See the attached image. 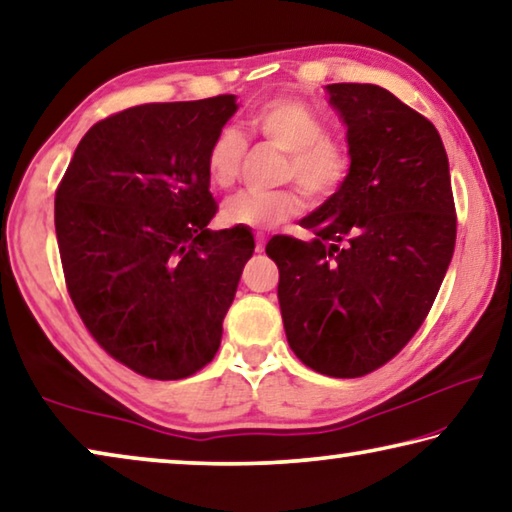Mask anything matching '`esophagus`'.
Segmentation results:
<instances>
[{
  "label": "esophagus",
  "mask_w": 512,
  "mask_h": 512,
  "mask_svg": "<svg viewBox=\"0 0 512 512\" xmlns=\"http://www.w3.org/2000/svg\"><path fill=\"white\" fill-rule=\"evenodd\" d=\"M264 248H266V241H264V237H257L255 250H257V253H264Z\"/></svg>",
  "instance_id": "34e87169"
}]
</instances>
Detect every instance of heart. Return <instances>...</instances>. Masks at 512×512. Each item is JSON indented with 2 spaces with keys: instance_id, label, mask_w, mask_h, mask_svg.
I'll list each match as a JSON object with an SVG mask.
<instances>
[{
  "instance_id": "heart-1",
  "label": "heart",
  "mask_w": 512,
  "mask_h": 512,
  "mask_svg": "<svg viewBox=\"0 0 512 512\" xmlns=\"http://www.w3.org/2000/svg\"><path fill=\"white\" fill-rule=\"evenodd\" d=\"M250 134L262 136L275 148L287 152L282 180H294L312 200L335 193L348 173V154L339 141L326 134V123L314 109L294 97L259 104L246 118ZM246 141L234 127H223L207 150V177L218 189L237 182ZM303 209V196L296 189L269 193L243 191L223 205V221L248 230H271L289 221Z\"/></svg>"
}]
</instances>
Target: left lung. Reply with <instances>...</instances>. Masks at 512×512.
Returning <instances> with one entry per match:
<instances>
[{
  "mask_svg": "<svg viewBox=\"0 0 512 512\" xmlns=\"http://www.w3.org/2000/svg\"><path fill=\"white\" fill-rule=\"evenodd\" d=\"M348 175L300 225L266 243L298 360L332 378L383 367L424 323L456 246L449 159L431 120L376 84H328Z\"/></svg>",
  "mask_w": 512,
  "mask_h": 512,
  "instance_id": "left-lung-1",
  "label": "left lung"
}]
</instances>
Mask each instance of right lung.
<instances>
[{"label": "right lung", "mask_w": 512, "mask_h": 512, "mask_svg": "<svg viewBox=\"0 0 512 512\" xmlns=\"http://www.w3.org/2000/svg\"><path fill=\"white\" fill-rule=\"evenodd\" d=\"M237 109V95H218L104 118L56 191L72 303L95 342L145 378L180 380L212 362L253 257L248 227H207V150Z\"/></svg>", "instance_id": "1"}]
</instances>
